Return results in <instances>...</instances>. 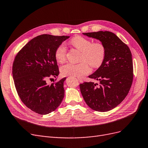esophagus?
<instances>
[{"mask_svg": "<svg viewBox=\"0 0 148 148\" xmlns=\"http://www.w3.org/2000/svg\"><path fill=\"white\" fill-rule=\"evenodd\" d=\"M78 80H79V82H83L82 79H78Z\"/></svg>", "mask_w": 148, "mask_h": 148, "instance_id": "obj_1", "label": "esophagus"}]
</instances>
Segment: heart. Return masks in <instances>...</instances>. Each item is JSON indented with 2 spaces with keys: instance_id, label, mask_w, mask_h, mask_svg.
Masks as SVG:
<instances>
[{
  "instance_id": "heart-1",
  "label": "heart",
  "mask_w": 148,
  "mask_h": 148,
  "mask_svg": "<svg viewBox=\"0 0 148 148\" xmlns=\"http://www.w3.org/2000/svg\"><path fill=\"white\" fill-rule=\"evenodd\" d=\"M71 44L81 52L80 61L78 64L67 63L60 68L62 75L71 77H80L86 75L90 72L88 65L93 68L100 67L103 62L106 49L105 45L101 42H92L89 38L77 36L70 41ZM55 58L59 63L65 62L66 56V48L62 43L55 51Z\"/></svg>"
}]
</instances>
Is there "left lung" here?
<instances>
[{
    "label": "left lung",
    "instance_id": "obj_1",
    "mask_svg": "<svg viewBox=\"0 0 148 148\" xmlns=\"http://www.w3.org/2000/svg\"><path fill=\"white\" fill-rule=\"evenodd\" d=\"M99 39L106 49L105 60L89 78L100 81L80 84L84 100L92 110L99 112L110 111L126 97L133 81V63L130 48L110 31L83 33Z\"/></svg>",
    "mask_w": 148,
    "mask_h": 148
}]
</instances>
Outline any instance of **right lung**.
<instances>
[{
  "instance_id": "obj_1",
  "label": "right lung",
  "mask_w": 148,
  "mask_h": 148,
  "mask_svg": "<svg viewBox=\"0 0 148 148\" xmlns=\"http://www.w3.org/2000/svg\"><path fill=\"white\" fill-rule=\"evenodd\" d=\"M69 37L38 36L25 45L15 57L12 72L18 95L25 106L38 114L55 111L65 95L63 82L66 77L51 85L46 80L59 75L55 51Z\"/></svg>"
}]
</instances>
